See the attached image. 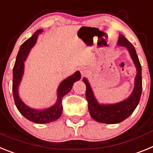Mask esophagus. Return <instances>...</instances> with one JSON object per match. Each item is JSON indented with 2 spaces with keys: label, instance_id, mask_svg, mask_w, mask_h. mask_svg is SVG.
Segmentation results:
<instances>
[{
  "label": "esophagus",
  "instance_id": "34e87169",
  "mask_svg": "<svg viewBox=\"0 0 153 153\" xmlns=\"http://www.w3.org/2000/svg\"><path fill=\"white\" fill-rule=\"evenodd\" d=\"M80 71H81V74H82V75H85L86 74V73L88 72L87 69H86L85 68H82Z\"/></svg>",
  "mask_w": 153,
  "mask_h": 153
}]
</instances>
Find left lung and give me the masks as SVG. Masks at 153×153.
<instances>
[{
  "label": "left lung",
  "mask_w": 153,
  "mask_h": 153,
  "mask_svg": "<svg viewBox=\"0 0 153 153\" xmlns=\"http://www.w3.org/2000/svg\"><path fill=\"white\" fill-rule=\"evenodd\" d=\"M118 45L124 46L128 49L137 70V74L135 78V87L132 93L128 99L123 102L113 105L99 104L95 99L92 90L87 79H82L86 85L85 97L90 115L92 117V119L97 122L105 124L119 123L129 117L139 104L143 90L142 67L135 48L123 34H119Z\"/></svg>",
  "instance_id": "obj_1"
}]
</instances>
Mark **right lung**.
Here are the masks:
<instances>
[{
    "label": "right lung",
    "mask_w": 153,
    "mask_h": 153,
    "mask_svg": "<svg viewBox=\"0 0 153 153\" xmlns=\"http://www.w3.org/2000/svg\"><path fill=\"white\" fill-rule=\"evenodd\" d=\"M42 32H43V30L42 29L38 30L29 39L25 41L21 45L17 58H16L15 64L13 68L12 91L16 107L20 111V113L24 115L26 119L32 123H38V124L49 123L60 118L62 113V110H63V107H62L63 97L71 91L74 82H77L81 78L80 72L76 71L74 75L65 79L58 87V100L56 103L47 109L42 110V111L33 109V108H29L28 106L26 105L21 100L18 96V89L24 73V62L26 60L30 48L36 43L38 35L39 34H42Z\"/></svg>",
    "instance_id": "add662e5"
}]
</instances>
